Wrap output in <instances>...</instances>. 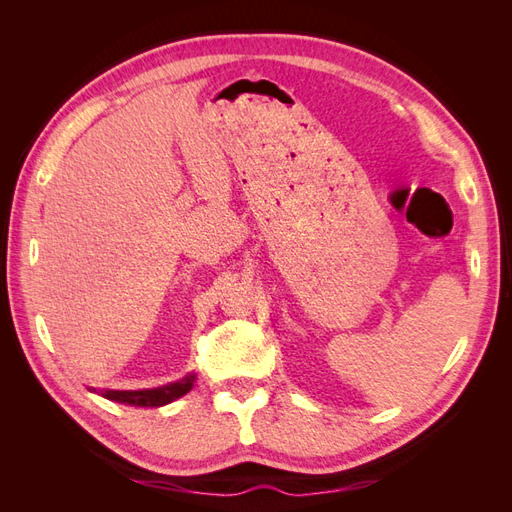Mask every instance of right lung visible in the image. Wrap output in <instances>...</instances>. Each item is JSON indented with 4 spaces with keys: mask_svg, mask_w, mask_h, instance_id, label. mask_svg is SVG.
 Here are the masks:
<instances>
[{
    "mask_svg": "<svg viewBox=\"0 0 512 512\" xmlns=\"http://www.w3.org/2000/svg\"><path fill=\"white\" fill-rule=\"evenodd\" d=\"M196 376L190 374L177 382H170L166 386H158V389H143V391H104L102 397L119 401V404H130V406H145V408H160L175 401L177 397L188 393L194 386Z\"/></svg>",
    "mask_w": 512,
    "mask_h": 512,
    "instance_id": "add662e5",
    "label": "right lung"
}]
</instances>
